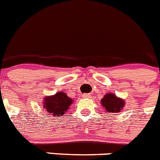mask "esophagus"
Instances as JSON below:
<instances>
[{
	"instance_id": "esophagus-1",
	"label": "esophagus",
	"mask_w": 160,
	"mask_h": 160,
	"mask_svg": "<svg viewBox=\"0 0 160 160\" xmlns=\"http://www.w3.org/2000/svg\"><path fill=\"white\" fill-rule=\"evenodd\" d=\"M82 96H83V97H85V98H89L90 97V95L89 94H86V93L83 94Z\"/></svg>"
}]
</instances>
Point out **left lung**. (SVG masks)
Listing matches in <instances>:
<instances>
[{
    "mask_svg": "<svg viewBox=\"0 0 160 160\" xmlns=\"http://www.w3.org/2000/svg\"><path fill=\"white\" fill-rule=\"evenodd\" d=\"M101 105L104 107L106 111L110 113L111 114L118 113L125 106V102L124 99L117 96L114 93L109 92L104 95L103 98L100 101Z\"/></svg>",
    "mask_w": 160,
    "mask_h": 160,
    "instance_id": "8db88e82",
    "label": "left lung"
}]
</instances>
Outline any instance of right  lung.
<instances>
[{
  "label": "right lung",
  "mask_w": 160,
  "mask_h": 160,
  "mask_svg": "<svg viewBox=\"0 0 160 160\" xmlns=\"http://www.w3.org/2000/svg\"><path fill=\"white\" fill-rule=\"evenodd\" d=\"M73 103V99L67 96L64 92H58L52 96L43 98L42 107L46 111L54 118H59L65 114L69 107Z\"/></svg>",
  "instance_id": "add662e5"
}]
</instances>
